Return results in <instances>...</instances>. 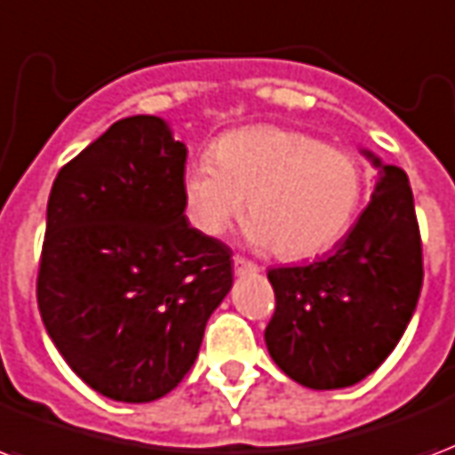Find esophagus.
<instances>
[{
  "mask_svg": "<svg viewBox=\"0 0 455 455\" xmlns=\"http://www.w3.org/2000/svg\"><path fill=\"white\" fill-rule=\"evenodd\" d=\"M232 266H235V273H237V275H247V273L259 271V266L251 264L244 256H232Z\"/></svg>",
  "mask_w": 455,
  "mask_h": 455,
  "instance_id": "34e87169",
  "label": "esophagus"
}]
</instances>
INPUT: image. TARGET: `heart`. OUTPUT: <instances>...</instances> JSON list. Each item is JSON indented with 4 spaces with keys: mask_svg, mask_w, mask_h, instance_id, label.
I'll list each match as a JSON object with an SVG mask.
<instances>
[{
    "mask_svg": "<svg viewBox=\"0 0 455 455\" xmlns=\"http://www.w3.org/2000/svg\"><path fill=\"white\" fill-rule=\"evenodd\" d=\"M362 191L364 172L355 156L280 126L223 136L213 160L191 163L182 180L184 206L196 230L218 237L244 208L251 244L271 247L283 261L336 247L353 228Z\"/></svg>",
    "mask_w": 455,
    "mask_h": 455,
    "instance_id": "heart-1",
    "label": "heart"
}]
</instances>
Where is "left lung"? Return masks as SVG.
Returning <instances> with one entry per match:
<instances>
[{"label":"left lung","mask_w":455,"mask_h":455,"mask_svg":"<svg viewBox=\"0 0 455 455\" xmlns=\"http://www.w3.org/2000/svg\"><path fill=\"white\" fill-rule=\"evenodd\" d=\"M379 170L374 194L331 254L271 268L273 362L292 381L331 391L370 377L391 355L422 290V242L408 175L362 150Z\"/></svg>","instance_id":"obj_1"}]
</instances>
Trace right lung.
Returning <instances> with one entry per match:
<instances>
[{"instance_id":"right-lung-1","label":"right lung","mask_w":455,"mask_h":455,"mask_svg":"<svg viewBox=\"0 0 455 455\" xmlns=\"http://www.w3.org/2000/svg\"><path fill=\"white\" fill-rule=\"evenodd\" d=\"M187 146L153 115L119 119L61 167L47 201L37 307L98 394L150 403L199 355L232 288V251L184 215Z\"/></svg>"}]
</instances>
